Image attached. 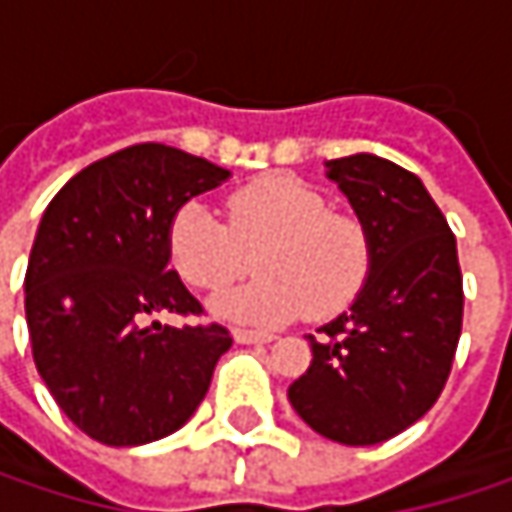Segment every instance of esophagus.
<instances>
[{
	"label": "esophagus",
	"instance_id": "obj_1",
	"mask_svg": "<svg viewBox=\"0 0 512 512\" xmlns=\"http://www.w3.org/2000/svg\"><path fill=\"white\" fill-rule=\"evenodd\" d=\"M234 341H237V344H272L275 335H269V332H255V329H234Z\"/></svg>",
	"mask_w": 512,
	"mask_h": 512
}]
</instances>
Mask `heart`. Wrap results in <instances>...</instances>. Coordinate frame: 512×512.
Listing matches in <instances>:
<instances>
[{
  "label": "heart",
  "instance_id": "b5f03b06",
  "mask_svg": "<svg viewBox=\"0 0 512 512\" xmlns=\"http://www.w3.org/2000/svg\"><path fill=\"white\" fill-rule=\"evenodd\" d=\"M168 260L195 290H222L249 269L252 284L213 299V311L252 323H287L341 314L367 281L373 246L364 222L329 210L314 186L272 174L225 198V222L201 201H186L168 222Z\"/></svg>",
  "mask_w": 512,
  "mask_h": 512
}]
</instances>
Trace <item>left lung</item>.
Listing matches in <instances>:
<instances>
[{
	"mask_svg": "<svg viewBox=\"0 0 512 512\" xmlns=\"http://www.w3.org/2000/svg\"><path fill=\"white\" fill-rule=\"evenodd\" d=\"M373 246L338 320L308 335L311 367L287 388L299 418L341 445H379L439 400L462 332L457 237L424 183L373 154L326 162Z\"/></svg>",
	"mask_w": 512,
	"mask_h": 512,
	"instance_id": "1",
	"label": "left lung"
}]
</instances>
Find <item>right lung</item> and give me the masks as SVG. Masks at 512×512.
<instances>
[{"label":"right lung","instance_id":"1","mask_svg":"<svg viewBox=\"0 0 512 512\" xmlns=\"http://www.w3.org/2000/svg\"><path fill=\"white\" fill-rule=\"evenodd\" d=\"M231 177L168 145H133L70 177L44 210L26 269L32 356L61 412L112 448L180 430L231 350L219 323L168 269V222L189 198Z\"/></svg>","mask_w":512,"mask_h":512}]
</instances>
